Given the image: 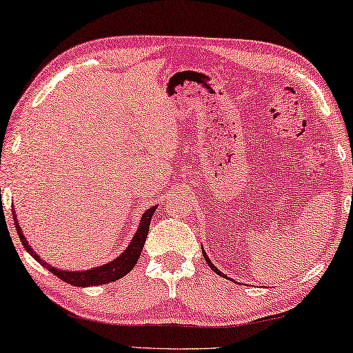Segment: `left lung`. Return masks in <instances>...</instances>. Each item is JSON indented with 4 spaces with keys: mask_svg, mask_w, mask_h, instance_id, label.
<instances>
[{
    "mask_svg": "<svg viewBox=\"0 0 353 353\" xmlns=\"http://www.w3.org/2000/svg\"><path fill=\"white\" fill-rule=\"evenodd\" d=\"M203 254H204V259H205V262H207V264H209L210 265V268H212V270H214L215 273H218V275H221V276H225V275H223V273L220 272V270H218V268L214 265V264H212V262H210V259H209V256H207L205 253H204V250H203Z\"/></svg>",
    "mask_w": 353,
    "mask_h": 353,
    "instance_id": "left-lung-1",
    "label": "left lung"
}]
</instances>
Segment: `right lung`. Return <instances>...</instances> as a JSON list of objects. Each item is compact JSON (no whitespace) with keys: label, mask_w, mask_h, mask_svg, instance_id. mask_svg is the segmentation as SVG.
<instances>
[{"label":"right lung","mask_w":353,"mask_h":353,"mask_svg":"<svg viewBox=\"0 0 353 353\" xmlns=\"http://www.w3.org/2000/svg\"><path fill=\"white\" fill-rule=\"evenodd\" d=\"M155 209H157V207L154 205V207H150V209L144 212L143 216H141V223H139V226H138V231L135 232V236H133L130 245H128L124 253H122L119 257H116L114 261L108 262V264L96 267V268H92V270H85V272L58 270V268H54L50 264H47V262H43L41 257L36 254V251H32V248L30 247V245H28L25 236L21 234V229H20L19 221H17V216H15L14 210H12V215H14L17 232H19V237H20L21 243H23V247H25L28 253L34 257L37 262H41V264L46 267L48 272H52L53 275H56L59 279H63V281L72 284V286L88 288V286H100V284L117 281V279L127 275V273L130 272L133 267H135L138 257L143 251L144 242H146V239H148L149 225H150V220H152V215H154Z\"/></svg>","instance_id":"obj_1"}]
</instances>
